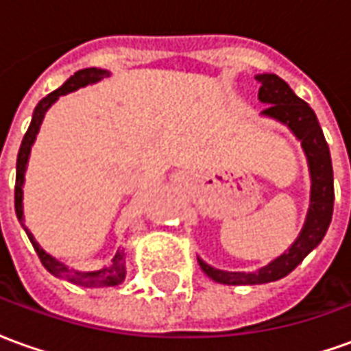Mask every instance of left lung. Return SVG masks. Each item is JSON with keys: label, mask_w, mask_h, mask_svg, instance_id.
<instances>
[{"label": "left lung", "mask_w": 351, "mask_h": 351, "mask_svg": "<svg viewBox=\"0 0 351 351\" xmlns=\"http://www.w3.org/2000/svg\"><path fill=\"white\" fill-rule=\"evenodd\" d=\"M259 99L267 103L263 114L276 118L284 122L301 141L302 148L306 152L312 175V197H310V210L306 216V223L295 244L256 272H226L208 267L205 261L197 259L201 269L206 276L214 282L229 284V286H254V284H267L274 280L284 278L293 271L310 252L322 243L331 223L332 203H335V188H332V165L329 146L325 143L324 131L317 123L314 110L308 107L306 101L297 97L293 90L287 86V82L276 75H259Z\"/></svg>", "instance_id": "8db88e82"}]
</instances>
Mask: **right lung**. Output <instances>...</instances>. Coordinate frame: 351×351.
Wrapping results in <instances>:
<instances>
[{
  "label": "right lung",
  "mask_w": 351,
  "mask_h": 351,
  "mask_svg": "<svg viewBox=\"0 0 351 351\" xmlns=\"http://www.w3.org/2000/svg\"><path fill=\"white\" fill-rule=\"evenodd\" d=\"M103 77H108V71H103V69H95V67H88V69H80L73 75L71 79L65 82L64 86L58 88L52 93H49L47 97H43L37 107L34 110V118H32V123L27 128L26 135L22 138V145H20L19 158H16V184H14V210H16V216L19 220L22 221V182H24V173H26V163L27 158H29V150H32V145H34L35 135L39 131V125H41L43 118H45V112L49 110V107L54 103V101L64 95V93H69L73 90H77L80 86H86V84H92V82H97ZM24 226V221H22ZM26 229V228H24ZM27 239L34 244L37 256L41 259L43 267L54 274V276H60V278H65L67 282H71L75 286L82 287H105V286H118L122 284L123 278H125V263H123V252L118 250L116 256L112 258V263L105 267V269H99V271L93 272H80L73 271V269H67L64 263H60L58 259H54L52 256H49L47 252L39 248V244L35 243L32 233L27 231Z\"/></svg>",
  "instance_id": "add662e5"
}]
</instances>
